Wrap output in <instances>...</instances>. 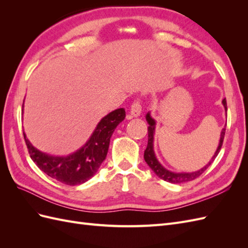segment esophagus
Instances as JSON below:
<instances>
[{
  "mask_svg": "<svg viewBox=\"0 0 248 248\" xmlns=\"http://www.w3.org/2000/svg\"><path fill=\"white\" fill-rule=\"evenodd\" d=\"M140 111H141V106H140V102L139 99H136L130 107V115L132 117H139L140 115Z\"/></svg>",
  "mask_w": 248,
  "mask_h": 248,
  "instance_id": "obj_1",
  "label": "esophagus"
}]
</instances>
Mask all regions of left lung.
Wrapping results in <instances>:
<instances>
[{
  "label": "left lung",
  "instance_id": "1",
  "mask_svg": "<svg viewBox=\"0 0 248 248\" xmlns=\"http://www.w3.org/2000/svg\"><path fill=\"white\" fill-rule=\"evenodd\" d=\"M222 103H223V107L226 108V110H227V100L223 99ZM146 119H147V121L149 123V127H148V145H147V148L145 150L144 158H145V161L147 162L148 166L150 167V169H151L160 179L164 180V181L175 184V183L188 182V181H191V180L197 179L210 167V164H211L214 161V159L216 158V156L218 155V153L220 151L222 142H223V139H224V133H226V128H223L222 131H221L219 145H218V147H217V150H216L214 156L212 157L211 160H210L208 162V164H206L204 168L197 170V171H192V172H174V171H170L167 169H164L161 166L159 161L157 160L155 153H154L153 140H154V131H155V124H156L155 120L152 119V117L150 116V112H148V114H147Z\"/></svg>",
  "mask_w": 248,
  "mask_h": 248
}]
</instances>
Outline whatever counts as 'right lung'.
Here are the masks:
<instances>
[{"label":"right lung","instance_id":"1","mask_svg":"<svg viewBox=\"0 0 248 248\" xmlns=\"http://www.w3.org/2000/svg\"><path fill=\"white\" fill-rule=\"evenodd\" d=\"M125 116L124 108L109 112L102 118L85 146L68 156H51L39 151L33 147L24 132L29 154L37 167L57 181L72 186L85 183L96 174L106 159L111 134Z\"/></svg>","mask_w":248,"mask_h":248}]
</instances>
